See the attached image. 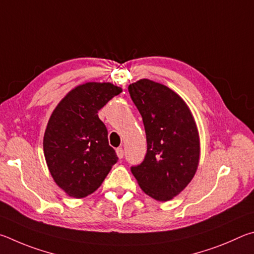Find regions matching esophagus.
<instances>
[{
    "instance_id": "1",
    "label": "esophagus",
    "mask_w": 254,
    "mask_h": 254,
    "mask_svg": "<svg viewBox=\"0 0 254 254\" xmlns=\"http://www.w3.org/2000/svg\"><path fill=\"white\" fill-rule=\"evenodd\" d=\"M116 153H117V156H118V158L122 159V158L124 157V149H123L122 147L116 149Z\"/></svg>"
}]
</instances>
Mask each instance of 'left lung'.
I'll list each match as a JSON object with an SVG mask.
<instances>
[{"mask_svg": "<svg viewBox=\"0 0 254 254\" xmlns=\"http://www.w3.org/2000/svg\"><path fill=\"white\" fill-rule=\"evenodd\" d=\"M128 91L143 117L147 153L131 173L150 197L166 202L179 195L197 171L199 136L182 98L162 83L140 79Z\"/></svg>", "mask_w": 254, "mask_h": 254, "instance_id": "left-lung-1", "label": "left lung"}]
</instances>
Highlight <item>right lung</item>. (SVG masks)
Instances as JSON below:
<instances>
[{"label": "right lung", "mask_w": 254, "mask_h": 254, "mask_svg": "<svg viewBox=\"0 0 254 254\" xmlns=\"http://www.w3.org/2000/svg\"><path fill=\"white\" fill-rule=\"evenodd\" d=\"M123 91L110 82H86L69 91L49 119L44 157L56 184L82 198L95 192L118 161L98 111Z\"/></svg>", "instance_id": "1"}]
</instances>
